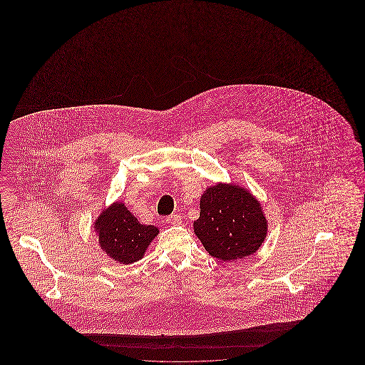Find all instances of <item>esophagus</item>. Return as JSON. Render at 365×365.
Returning <instances> with one entry per match:
<instances>
[{
    "mask_svg": "<svg viewBox=\"0 0 365 365\" xmlns=\"http://www.w3.org/2000/svg\"><path fill=\"white\" fill-rule=\"evenodd\" d=\"M167 223L171 225V226H179L182 223V216L178 215V213H174V215L167 217Z\"/></svg>",
    "mask_w": 365,
    "mask_h": 365,
    "instance_id": "34e87169",
    "label": "esophagus"
}]
</instances>
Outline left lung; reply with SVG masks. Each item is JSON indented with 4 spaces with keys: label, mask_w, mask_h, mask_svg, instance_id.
Masks as SVG:
<instances>
[{
    "label": "left lung",
    "mask_w": 365,
    "mask_h": 365,
    "mask_svg": "<svg viewBox=\"0 0 365 365\" xmlns=\"http://www.w3.org/2000/svg\"><path fill=\"white\" fill-rule=\"evenodd\" d=\"M194 232L212 257L225 262L245 259L259 250L268 231L260 201L232 183L210 186L200 200Z\"/></svg>",
    "instance_id": "8db88e82"
}]
</instances>
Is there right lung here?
Here are the masks:
<instances>
[{
    "label": "right lung",
    "instance_id": "1",
    "mask_svg": "<svg viewBox=\"0 0 365 365\" xmlns=\"http://www.w3.org/2000/svg\"><path fill=\"white\" fill-rule=\"evenodd\" d=\"M94 230L106 256L124 265L140 260L158 234L157 227L140 225L119 201L103 210L94 223Z\"/></svg>",
    "mask_w": 365,
    "mask_h": 365
}]
</instances>
